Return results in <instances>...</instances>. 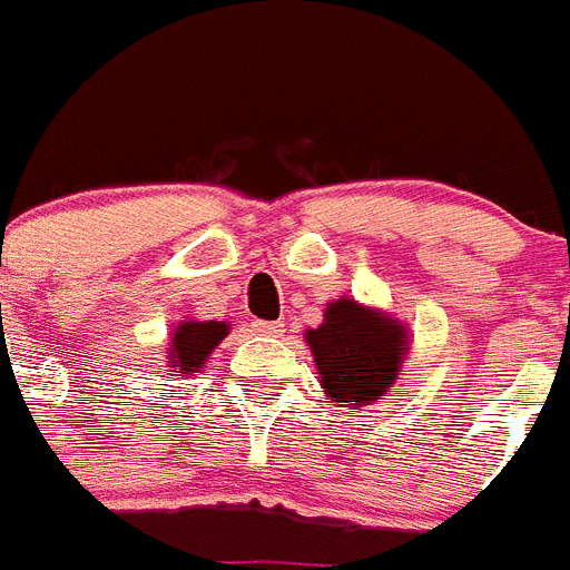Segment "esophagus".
I'll return each mask as SVG.
<instances>
[{
	"label": "esophagus",
	"mask_w": 570,
	"mask_h": 570,
	"mask_svg": "<svg viewBox=\"0 0 570 570\" xmlns=\"http://www.w3.org/2000/svg\"><path fill=\"white\" fill-rule=\"evenodd\" d=\"M253 326H256L258 335L267 337H279L282 332H285V323H282V320H256Z\"/></svg>",
	"instance_id": "esophagus-1"
}]
</instances>
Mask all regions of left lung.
Returning a JSON list of instances; mask_svg holds the SVG:
<instances>
[{
	"instance_id": "left-lung-1",
	"label": "left lung",
	"mask_w": 570,
	"mask_h": 570,
	"mask_svg": "<svg viewBox=\"0 0 570 570\" xmlns=\"http://www.w3.org/2000/svg\"><path fill=\"white\" fill-rule=\"evenodd\" d=\"M305 341L323 393L332 402H346L352 411L373 404L393 387L411 350L404 323L350 296L328 303L323 323L308 328Z\"/></svg>"
}]
</instances>
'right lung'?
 Listing matches in <instances>:
<instances>
[{
  "label": "right lung",
  "instance_id": "right-lung-1",
  "mask_svg": "<svg viewBox=\"0 0 570 570\" xmlns=\"http://www.w3.org/2000/svg\"><path fill=\"white\" fill-rule=\"evenodd\" d=\"M229 335L224 320H183L171 328V350H168V373L191 375L206 364L212 350Z\"/></svg>",
  "mask_w": 570,
  "mask_h": 570
}]
</instances>
